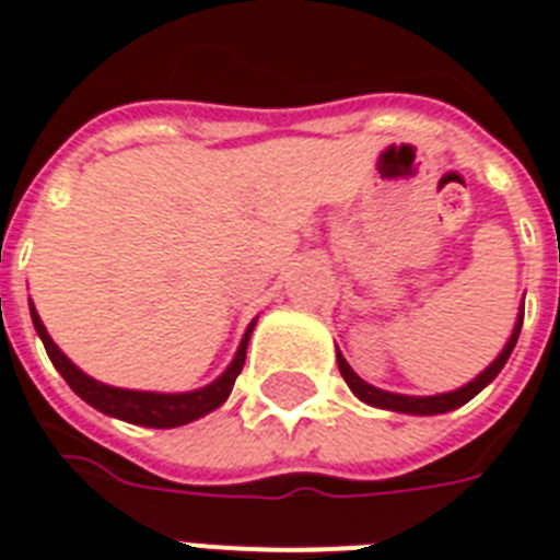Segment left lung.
<instances>
[{"instance_id": "8db88e82", "label": "left lung", "mask_w": 560, "mask_h": 560, "mask_svg": "<svg viewBox=\"0 0 560 560\" xmlns=\"http://www.w3.org/2000/svg\"><path fill=\"white\" fill-rule=\"evenodd\" d=\"M520 328H523V311H520V319H517V328H514V335L511 340L505 343V349L499 352V358L493 364L479 375V378H472L467 387H460V390H452V394H441V396H402V394H387V390H378L373 384H366L364 378H358L352 373V366L347 364V358L337 352V366H340V375L347 378V384L352 387V394L358 399H364L366 405H375V408H387V411H402V413H446V411H455L460 408L464 402H469L472 396L479 394L481 387H488L493 378L499 375V370L505 366V361L511 358L514 352V343H517L520 337Z\"/></svg>"}]
</instances>
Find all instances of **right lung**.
<instances>
[{"label": "right lung", "mask_w": 560, "mask_h": 560, "mask_svg": "<svg viewBox=\"0 0 560 560\" xmlns=\"http://www.w3.org/2000/svg\"><path fill=\"white\" fill-rule=\"evenodd\" d=\"M32 305V302H28ZM32 323L40 335L43 347H46V355L52 358L55 370L63 375V382L70 384L72 390L84 399L88 405H93L96 411L108 413V417H117V420L135 422V425H149V429H176V425H185V422H194L205 413H211L213 408L229 399L234 387V378L241 375L243 361H246V343H249L252 323L246 337H243L241 349L234 355L232 366L225 370L220 378L202 390H190V394H143V390H122V387H108V384L96 382L91 375H84L79 366L72 364L70 358L63 355L61 349L55 347L52 337L46 335V326L37 317V311L32 305Z\"/></svg>", "instance_id": "1"}]
</instances>
